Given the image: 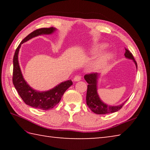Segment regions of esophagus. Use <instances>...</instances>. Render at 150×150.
<instances>
[{"instance_id":"esophagus-1","label":"esophagus","mask_w":150,"mask_h":150,"mask_svg":"<svg viewBox=\"0 0 150 150\" xmlns=\"http://www.w3.org/2000/svg\"><path fill=\"white\" fill-rule=\"evenodd\" d=\"M81 76H79V75H76L75 77L74 78H73V81H74L75 82H77V81H81Z\"/></svg>"}]
</instances>
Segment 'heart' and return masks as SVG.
Segmentation results:
<instances>
[{"label":"heart","mask_w":150,"mask_h":150,"mask_svg":"<svg viewBox=\"0 0 150 150\" xmlns=\"http://www.w3.org/2000/svg\"><path fill=\"white\" fill-rule=\"evenodd\" d=\"M107 47V44L105 43L99 44L96 46L90 49L89 54H96L102 52ZM114 58V54L112 52H106L105 54L101 55L97 59L95 60V62L91 65V69L95 71H98L100 69H103L105 66L108 64V63Z\"/></svg>","instance_id":"obj_1"}]
</instances>
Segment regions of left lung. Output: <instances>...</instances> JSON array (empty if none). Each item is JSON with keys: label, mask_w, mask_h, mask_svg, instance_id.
I'll list each match as a JSON object with an SVG mask.
<instances>
[{"label": "left lung", "mask_w": 150, "mask_h": 150, "mask_svg": "<svg viewBox=\"0 0 150 150\" xmlns=\"http://www.w3.org/2000/svg\"><path fill=\"white\" fill-rule=\"evenodd\" d=\"M125 55L126 58L132 60L135 63L136 67L137 68V63L134 59L132 53L129 52V50L125 49ZM100 77V73H91V74H87L84 76L85 81L88 83L87 96H86V101L87 105L91 110L94 113L97 115H105V114L112 113L120 110L122 107L127 100L124 101L120 105L117 106H111L106 105L103 101L100 99L99 95L97 92V84L98 81Z\"/></svg>", "instance_id": "left-lung-1"}]
</instances>
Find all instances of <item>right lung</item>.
Listing matches in <instances>:
<instances>
[{
  "label": "right lung",
  "mask_w": 150,
  "mask_h": 150,
  "mask_svg": "<svg viewBox=\"0 0 150 150\" xmlns=\"http://www.w3.org/2000/svg\"><path fill=\"white\" fill-rule=\"evenodd\" d=\"M55 28H44L38 29L27 35L20 42L16 48L13 58V77L12 82L20 97L26 105L41 110H50L59 103L62 96L68 88L73 85L71 80H68L59 83L45 91H39L34 89L28 84L24 79L18 62V53L21 45L33 38L41 35H50L56 31Z\"/></svg>",
  "instance_id": "1"
}]
</instances>
